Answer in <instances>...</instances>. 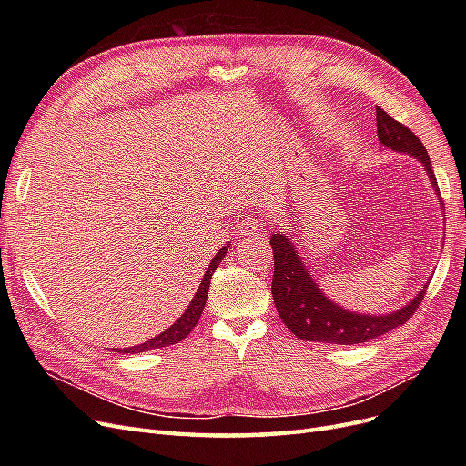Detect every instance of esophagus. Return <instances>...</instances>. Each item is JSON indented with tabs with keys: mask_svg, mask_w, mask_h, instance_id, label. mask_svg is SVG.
I'll use <instances>...</instances> for the list:
<instances>
[{
	"mask_svg": "<svg viewBox=\"0 0 466 466\" xmlns=\"http://www.w3.org/2000/svg\"><path fill=\"white\" fill-rule=\"evenodd\" d=\"M264 231V221L260 219V218H257V216H247L245 219H243V225H241V235H258V233H262Z\"/></svg>",
	"mask_w": 466,
	"mask_h": 466,
	"instance_id": "34e87169",
	"label": "esophagus"
}]
</instances>
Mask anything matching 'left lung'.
<instances>
[{
  "mask_svg": "<svg viewBox=\"0 0 466 466\" xmlns=\"http://www.w3.org/2000/svg\"><path fill=\"white\" fill-rule=\"evenodd\" d=\"M375 112L379 144L387 149L410 155V157L418 159L421 167L426 168V175L435 194H440V188L435 185L430 155L426 147L421 146L418 136L408 130L404 124L389 116L383 108L377 106ZM270 245L274 250L272 298L281 320L301 340L327 344L368 342L404 324L414 315L420 301L424 299L426 286L414 295V299L392 313L363 315L358 311H350V309H344L329 299L327 293L319 288L288 235L274 233L270 237Z\"/></svg>",
  "mask_w": 466,
  "mask_h": 466,
  "instance_id": "obj_1",
  "label": "left lung"
}]
</instances>
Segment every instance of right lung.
Masks as SVG:
<instances>
[{"instance_id": "right-lung-1", "label": "right lung", "mask_w": 466, "mask_h": 466, "mask_svg": "<svg viewBox=\"0 0 466 466\" xmlns=\"http://www.w3.org/2000/svg\"><path fill=\"white\" fill-rule=\"evenodd\" d=\"M228 255V247H221L218 255L211 258L208 270L202 278V284L198 286V289H196V295L194 299L190 301L188 309L185 313H182L178 317V320H175L171 327H168L165 332H161L159 336L151 338L149 342H144V344H137V346H132V348H124L120 350L122 354H139V351H147V350H155V348H165V346H171V344H177L180 340H185V338L192 332V329L196 327V322L200 320L202 317V311H204V305H206V299H208V289H209V279L211 276H214L216 268L219 266V262L223 260V257Z\"/></svg>"}]
</instances>
